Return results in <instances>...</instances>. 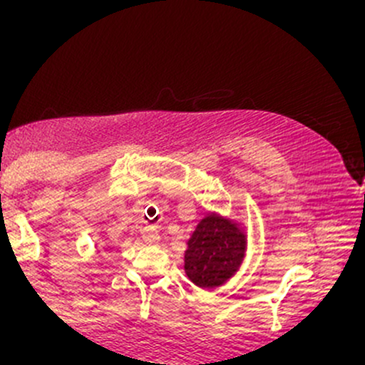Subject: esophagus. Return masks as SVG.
<instances>
[{"label":"esophagus","mask_w":365,"mask_h":365,"mask_svg":"<svg viewBox=\"0 0 365 365\" xmlns=\"http://www.w3.org/2000/svg\"><path fill=\"white\" fill-rule=\"evenodd\" d=\"M142 238L148 245H158L159 244V233L154 226H145L144 233H142Z\"/></svg>","instance_id":"esophagus-1"}]
</instances>
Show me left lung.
<instances>
[{"instance_id":"8db88e82","label":"left lung","mask_w":365,"mask_h":365,"mask_svg":"<svg viewBox=\"0 0 365 365\" xmlns=\"http://www.w3.org/2000/svg\"><path fill=\"white\" fill-rule=\"evenodd\" d=\"M245 250V228L230 217L209 212L187 240L185 274L199 288L215 290L240 269Z\"/></svg>"}]
</instances>
